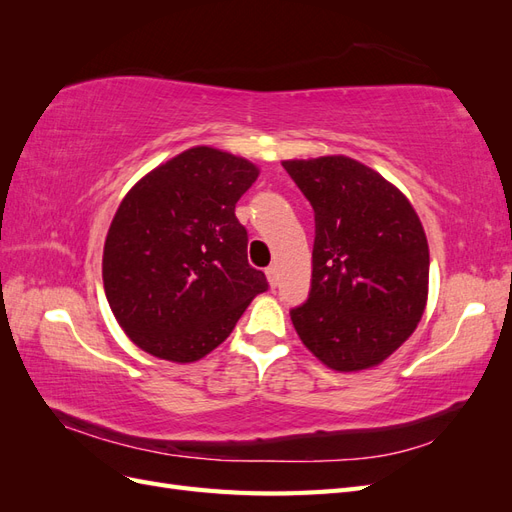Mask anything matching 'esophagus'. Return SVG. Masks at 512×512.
<instances>
[{"label":"esophagus","mask_w":512,"mask_h":512,"mask_svg":"<svg viewBox=\"0 0 512 512\" xmlns=\"http://www.w3.org/2000/svg\"><path fill=\"white\" fill-rule=\"evenodd\" d=\"M267 280H269L271 288L277 286V269H275V267H269V269H267Z\"/></svg>","instance_id":"34e87169"}]
</instances>
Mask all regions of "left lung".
Masks as SVG:
<instances>
[{"label": "left lung", "instance_id": "8db88e82", "mask_svg": "<svg viewBox=\"0 0 512 512\" xmlns=\"http://www.w3.org/2000/svg\"><path fill=\"white\" fill-rule=\"evenodd\" d=\"M316 220L312 290L290 312L301 342L333 371L376 367L423 318L429 245L391 181L348 156L284 160Z\"/></svg>", "mask_w": 512, "mask_h": 512}]
</instances>
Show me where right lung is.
Returning <instances> with one entry per match:
<instances>
[{"label":"right lung","mask_w":512,"mask_h":512,"mask_svg":"<svg viewBox=\"0 0 512 512\" xmlns=\"http://www.w3.org/2000/svg\"><path fill=\"white\" fill-rule=\"evenodd\" d=\"M258 175L254 162L198 145L123 196L104 241L102 280L138 348L173 363L200 361L269 288L247 262V230L235 215Z\"/></svg>","instance_id":"right-lung-1"}]
</instances>
